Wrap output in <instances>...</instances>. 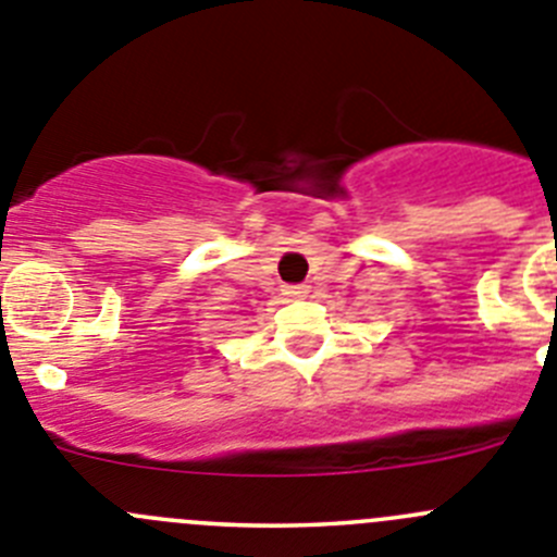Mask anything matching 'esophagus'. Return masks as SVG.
I'll use <instances>...</instances> for the list:
<instances>
[{
    "label": "esophagus",
    "instance_id": "1",
    "mask_svg": "<svg viewBox=\"0 0 557 557\" xmlns=\"http://www.w3.org/2000/svg\"><path fill=\"white\" fill-rule=\"evenodd\" d=\"M310 288L308 285H285V296H294V299H302V296H308Z\"/></svg>",
    "mask_w": 557,
    "mask_h": 557
}]
</instances>
